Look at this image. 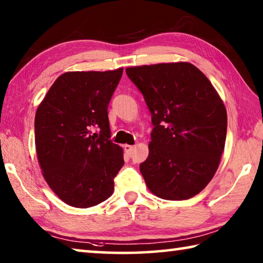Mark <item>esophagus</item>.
I'll return each instance as SVG.
<instances>
[{"label": "esophagus", "mask_w": 263, "mask_h": 263, "mask_svg": "<svg viewBox=\"0 0 263 263\" xmlns=\"http://www.w3.org/2000/svg\"><path fill=\"white\" fill-rule=\"evenodd\" d=\"M136 147H135V146H132V145H124V151H125V153L126 154H128V155H130L132 152H133V149H135Z\"/></svg>", "instance_id": "34e87169"}]
</instances>
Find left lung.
I'll return each mask as SVG.
<instances>
[{
	"instance_id": "left-lung-1",
	"label": "left lung",
	"mask_w": 263,
	"mask_h": 263,
	"mask_svg": "<svg viewBox=\"0 0 263 263\" xmlns=\"http://www.w3.org/2000/svg\"><path fill=\"white\" fill-rule=\"evenodd\" d=\"M152 114L149 154L140 164L149 191L168 201L201 193L219 166L228 114L209 79L190 62L126 68Z\"/></svg>"
}]
</instances>
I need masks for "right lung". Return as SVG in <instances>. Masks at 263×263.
Here are the masks:
<instances>
[{
	"instance_id": "add662e5",
	"label": "right lung",
	"mask_w": 263,
	"mask_h": 263,
	"mask_svg": "<svg viewBox=\"0 0 263 263\" xmlns=\"http://www.w3.org/2000/svg\"><path fill=\"white\" fill-rule=\"evenodd\" d=\"M122 75L123 68L64 73L38 105L39 166L50 188L70 206H95L114 193L124 158L121 146L109 139L108 106Z\"/></svg>"
}]
</instances>
